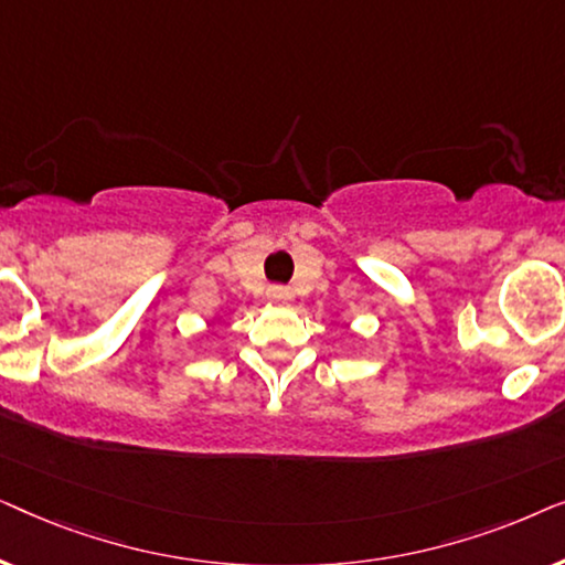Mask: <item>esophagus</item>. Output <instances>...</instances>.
Wrapping results in <instances>:
<instances>
[{"instance_id": "obj_1", "label": "esophagus", "mask_w": 565, "mask_h": 565, "mask_svg": "<svg viewBox=\"0 0 565 565\" xmlns=\"http://www.w3.org/2000/svg\"><path fill=\"white\" fill-rule=\"evenodd\" d=\"M267 298L275 300V303H285V300L292 298L290 288H285V285H273V288L267 290Z\"/></svg>"}]
</instances>
